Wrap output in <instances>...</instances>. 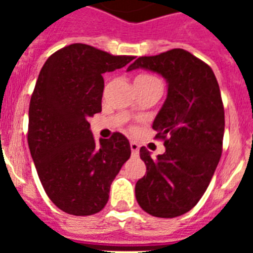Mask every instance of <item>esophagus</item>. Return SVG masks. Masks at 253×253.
Segmentation results:
<instances>
[{
  "instance_id": "34e87169",
  "label": "esophagus",
  "mask_w": 253,
  "mask_h": 253,
  "mask_svg": "<svg viewBox=\"0 0 253 253\" xmlns=\"http://www.w3.org/2000/svg\"><path fill=\"white\" fill-rule=\"evenodd\" d=\"M130 148H131V152L132 155H138L139 154V144L135 142H131L130 143Z\"/></svg>"
}]
</instances>
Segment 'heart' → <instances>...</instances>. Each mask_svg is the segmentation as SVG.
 <instances>
[{"instance_id": "1", "label": "heart", "mask_w": 253, "mask_h": 253, "mask_svg": "<svg viewBox=\"0 0 253 253\" xmlns=\"http://www.w3.org/2000/svg\"><path fill=\"white\" fill-rule=\"evenodd\" d=\"M154 81H159L156 77L147 75V73H142L135 77V84H148V83H154Z\"/></svg>"}]
</instances>
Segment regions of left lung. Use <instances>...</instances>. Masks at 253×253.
Wrapping results in <instances>:
<instances>
[{"label":"left lung","instance_id":"8db88e82","mask_svg":"<svg viewBox=\"0 0 253 253\" xmlns=\"http://www.w3.org/2000/svg\"><path fill=\"white\" fill-rule=\"evenodd\" d=\"M138 68L162 75L168 94L152 125L166 152L154 160L140 148L147 172L135 196L151 215L174 218L196 206L219 163L224 134L219 85L206 63L182 48L138 57L127 71Z\"/></svg>","mask_w":253,"mask_h":253}]
</instances>
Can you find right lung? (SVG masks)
Masks as SVG:
<instances>
[{
	"label": "right lung",
	"instance_id": "add662e5",
	"mask_svg": "<svg viewBox=\"0 0 253 253\" xmlns=\"http://www.w3.org/2000/svg\"><path fill=\"white\" fill-rule=\"evenodd\" d=\"M134 56H114L75 43L47 59L31 95L27 142L47 196L71 215H93L131 155L125 135L95 140L89 117L101 111L102 75Z\"/></svg>",
	"mask_w": 253,
	"mask_h": 253
}]
</instances>
